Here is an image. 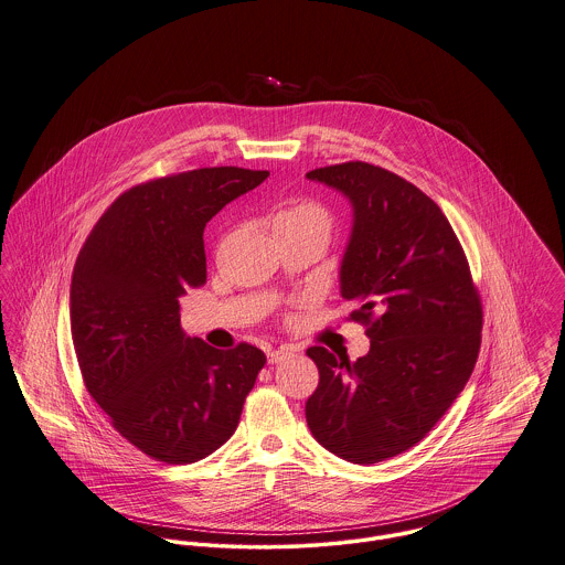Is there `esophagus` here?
I'll list each match as a JSON object with an SVG mask.
<instances>
[{
    "label": "esophagus",
    "mask_w": 565,
    "mask_h": 565,
    "mask_svg": "<svg viewBox=\"0 0 565 565\" xmlns=\"http://www.w3.org/2000/svg\"><path fill=\"white\" fill-rule=\"evenodd\" d=\"M289 356H294V350L282 345V348H278V350L267 352V362H269V364H278V362H282V360H287Z\"/></svg>",
    "instance_id": "esophagus-1"
}]
</instances>
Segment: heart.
Instances as JSON below:
<instances>
[{
  "label": "heart",
  "instance_id": "obj_1",
  "mask_svg": "<svg viewBox=\"0 0 565 565\" xmlns=\"http://www.w3.org/2000/svg\"><path fill=\"white\" fill-rule=\"evenodd\" d=\"M280 228L308 231V233H317L328 239L332 233V215L328 213V209H323L317 203H310V201L296 203V205L287 206L276 213L274 231H280Z\"/></svg>",
  "mask_w": 565,
  "mask_h": 565
}]
</instances>
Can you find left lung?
Wrapping results in <instances>:
<instances>
[{
	"label": "left lung",
	"instance_id": "obj_1",
	"mask_svg": "<svg viewBox=\"0 0 565 565\" xmlns=\"http://www.w3.org/2000/svg\"><path fill=\"white\" fill-rule=\"evenodd\" d=\"M307 177L354 206L341 296L371 339L356 362L308 348L319 369L308 427L348 462H382L420 443L462 393L481 345V298L449 220L416 185L366 161Z\"/></svg>",
	"mask_w": 565,
	"mask_h": 565
}]
</instances>
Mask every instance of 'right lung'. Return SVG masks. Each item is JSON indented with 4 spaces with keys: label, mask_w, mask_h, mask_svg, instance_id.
I'll list each match as a JSON object with an SVG mask.
<instances>
[{
    "label": "right lung",
    "mask_w": 565,
    "mask_h": 565,
    "mask_svg": "<svg viewBox=\"0 0 565 565\" xmlns=\"http://www.w3.org/2000/svg\"><path fill=\"white\" fill-rule=\"evenodd\" d=\"M267 170L199 168L140 183L99 217L75 260L71 337L84 384L149 458L199 462L237 429L265 354L185 337L179 298L205 285V224Z\"/></svg>",
    "instance_id": "1"
}]
</instances>
